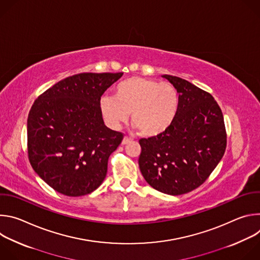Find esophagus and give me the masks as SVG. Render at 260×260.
I'll use <instances>...</instances> for the list:
<instances>
[{
    "mask_svg": "<svg viewBox=\"0 0 260 260\" xmlns=\"http://www.w3.org/2000/svg\"><path fill=\"white\" fill-rule=\"evenodd\" d=\"M131 140H132L131 138H128V137H124V138H123V140H122V142H121V144H122V145H126V144H128V143L131 142Z\"/></svg>",
    "mask_w": 260,
    "mask_h": 260,
    "instance_id": "1",
    "label": "esophagus"
}]
</instances>
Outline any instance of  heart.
<instances>
[{
	"label": "heart",
	"mask_w": 260,
	"mask_h": 260,
	"mask_svg": "<svg viewBox=\"0 0 260 260\" xmlns=\"http://www.w3.org/2000/svg\"><path fill=\"white\" fill-rule=\"evenodd\" d=\"M100 111L106 123L119 128L128 120L144 137L165 133L175 121L180 96L175 86L143 77H131L114 87L113 95L100 99Z\"/></svg>",
	"instance_id": "heart-1"
}]
</instances>
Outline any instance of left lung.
<instances>
[{"instance_id":"obj_1","label":"left lung","mask_w":260,"mask_h":260,"mask_svg":"<svg viewBox=\"0 0 260 260\" xmlns=\"http://www.w3.org/2000/svg\"><path fill=\"white\" fill-rule=\"evenodd\" d=\"M162 77L179 93L178 115L165 133L139 141V167L154 189L180 196L201 186L217 167L225 152L226 131L209 92L176 76Z\"/></svg>"}]
</instances>
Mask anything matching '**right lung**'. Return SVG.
Masks as SVG:
<instances>
[{
	"instance_id": "1",
	"label": "right lung",
	"mask_w": 260,
	"mask_h": 260,
	"mask_svg": "<svg viewBox=\"0 0 260 260\" xmlns=\"http://www.w3.org/2000/svg\"><path fill=\"white\" fill-rule=\"evenodd\" d=\"M123 73H80L40 94L27 117L34 171L55 191L81 197L103 183L108 159L123 134L108 128L100 99Z\"/></svg>"
}]
</instances>
